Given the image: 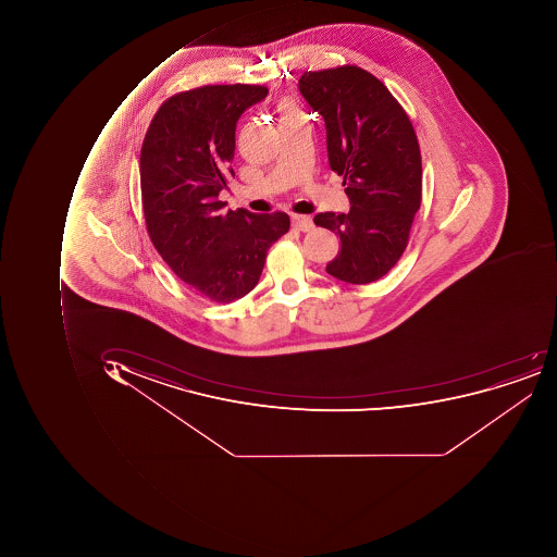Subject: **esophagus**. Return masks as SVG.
Here are the masks:
<instances>
[{"mask_svg":"<svg viewBox=\"0 0 557 557\" xmlns=\"http://www.w3.org/2000/svg\"><path fill=\"white\" fill-rule=\"evenodd\" d=\"M292 219L293 226H295L296 230L302 231V233L313 230V219L309 218V215L295 214Z\"/></svg>","mask_w":557,"mask_h":557,"instance_id":"obj_1","label":"esophagus"}]
</instances>
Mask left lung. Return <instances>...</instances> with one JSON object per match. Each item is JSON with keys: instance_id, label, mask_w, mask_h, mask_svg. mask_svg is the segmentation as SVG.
<instances>
[{"instance_id": "1", "label": "left lung", "mask_w": 557, "mask_h": 557, "mask_svg": "<svg viewBox=\"0 0 557 557\" xmlns=\"http://www.w3.org/2000/svg\"><path fill=\"white\" fill-rule=\"evenodd\" d=\"M299 91L323 116L331 171L343 175L349 211L321 212L342 251L326 273L348 284L385 276L407 248L422 200V157L413 125L388 88L360 66L306 72Z\"/></svg>"}]
</instances>
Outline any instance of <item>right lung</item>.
Segmentation results:
<instances>
[{
	"label": "right lung",
	"mask_w": 557,
	"mask_h": 557,
	"mask_svg": "<svg viewBox=\"0 0 557 557\" xmlns=\"http://www.w3.org/2000/svg\"><path fill=\"white\" fill-rule=\"evenodd\" d=\"M259 85H206L165 100L140 150V189L150 239L194 292L231 302L258 284L265 252L289 230L284 212L226 211L236 125L262 102Z\"/></svg>",
	"instance_id": "right-lung-1"
}]
</instances>
